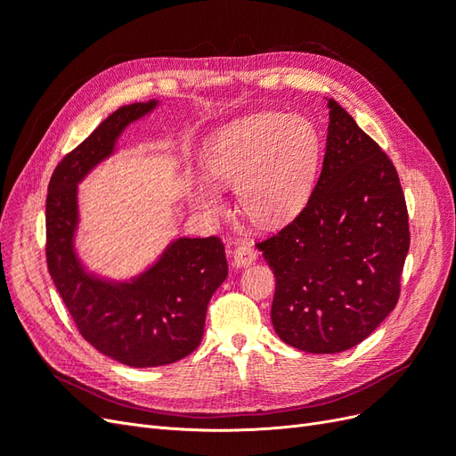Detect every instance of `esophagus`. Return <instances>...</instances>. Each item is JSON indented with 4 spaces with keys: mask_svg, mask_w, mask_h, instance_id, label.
<instances>
[{
    "mask_svg": "<svg viewBox=\"0 0 456 456\" xmlns=\"http://www.w3.org/2000/svg\"><path fill=\"white\" fill-rule=\"evenodd\" d=\"M232 256H233V265L243 268V266H249L251 262L256 260V249H255L253 243L245 241V243L238 245L236 249H233V255H232Z\"/></svg>",
    "mask_w": 456,
    "mask_h": 456,
    "instance_id": "obj_1",
    "label": "esophagus"
}]
</instances>
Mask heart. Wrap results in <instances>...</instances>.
Masks as SVG:
<instances>
[{
    "label": "heart",
    "mask_w": 456,
    "mask_h": 456,
    "mask_svg": "<svg viewBox=\"0 0 456 456\" xmlns=\"http://www.w3.org/2000/svg\"><path fill=\"white\" fill-rule=\"evenodd\" d=\"M320 158L322 139L310 119L265 112L218 129L205 144L203 169L213 184L238 190L255 223L278 224L306 203ZM191 201L207 215L223 207L209 184L191 188Z\"/></svg>",
    "instance_id": "heart-1"
}]
</instances>
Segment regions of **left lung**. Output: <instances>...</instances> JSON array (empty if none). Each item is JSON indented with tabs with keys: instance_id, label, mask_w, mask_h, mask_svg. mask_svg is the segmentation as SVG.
I'll return each mask as SVG.
<instances>
[{
	"instance_id": "8db88e82",
	"label": "left lung",
	"mask_w": 456,
	"mask_h": 456,
	"mask_svg": "<svg viewBox=\"0 0 456 456\" xmlns=\"http://www.w3.org/2000/svg\"><path fill=\"white\" fill-rule=\"evenodd\" d=\"M322 175L295 220L258 241L275 275L272 323L310 354L365 340L402 291L409 215L392 159L329 99Z\"/></svg>"
}]
</instances>
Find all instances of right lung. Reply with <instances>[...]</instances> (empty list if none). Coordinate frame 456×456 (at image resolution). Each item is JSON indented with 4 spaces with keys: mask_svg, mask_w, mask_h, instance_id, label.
<instances>
[{
    "mask_svg": "<svg viewBox=\"0 0 456 456\" xmlns=\"http://www.w3.org/2000/svg\"><path fill=\"white\" fill-rule=\"evenodd\" d=\"M158 101L121 106L53 171L45 203L47 268L64 306L91 346L129 367L183 360L203 337L207 305L226 280L224 245L216 236L181 238L129 283H110L81 266L74 251L77 184L114 151L129 123Z\"/></svg>",
    "mask_w": 456,
    "mask_h": 456,
    "instance_id": "1",
    "label": "right lung"
}]
</instances>
